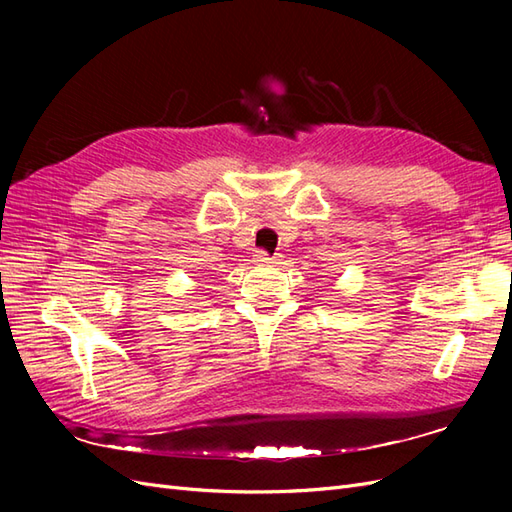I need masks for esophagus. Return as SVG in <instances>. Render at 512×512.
<instances>
[{
	"label": "esophagus",
	"mask_w": 512,
	"mask_h": 512,
	"mask_svg": "<svg viewBox=\"0 0 512 512\" xmlns=\"http://www.w3.org/2000/svg\"><path fill=\"white\" fill-rule=\"evenodd\" d=\"M254 260L260 262V265H269V262H273V258H271L265 250H258V252L254 254Z\"/></svg>",
	"instance_id": "esophagus-1"
}]
</instances>
